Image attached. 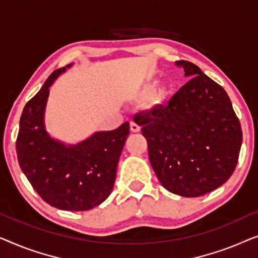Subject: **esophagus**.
Instances as JSON below:
<instances>
[{
  "instance_id": "1",
  "label": "esophagus",
  "mask_w": 258,
  "mask_h": 258,
  "mask_svg": "<svg viewBox=\"0 0 258 258\" xmlns=\"http://www.w3.org/2000/svg\"><path fill=\"white\" fill-rule=\"evenodd\" d=\"M130 130L133 133H139L141 130V126L139 124H136L135 122H130Z\"/></svg>"
}]
</instances>
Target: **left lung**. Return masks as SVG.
Segmentation results:
<instances>
[{"mask_svg":"<svg viewBox=\"0 0 258 258\" xmlns=\"http://www.w3.org/2000/svg\"><path fill=\"white\" fill-rule=\"evenodd\" d=\"M175 66L191 77L168 102L135 116L158 181L168 191L199 197L229 179L237 164L242 129L221 86L188 61Z\"/></svg>","mask_w":258,"mask_h":258,"instance_id":"left-lung-1","label":"left lung"}]
</instances>
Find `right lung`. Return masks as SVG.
Instances as JSON below:
<instances>
[{
	"instance_id": "right-lung-1",
	"label": "right lung",
	"mask_w": 258,
	"mask_h": 258,
	"mask_svg": "<svg viewBox=\"0 0 258 258\" xmlns=\"http://www.w3.org/2000/svg\"><path fill=\"white\" fill-rule=\"evenodd\" d=\"M73 64L52 72L26 104L16 153L21 170L42 200L61 210L86 211L111 194L130 126L125 122L110 132H95L77 143H66L49 134L45 126L49 88Z\"/></svg>"
}]
</instances>
